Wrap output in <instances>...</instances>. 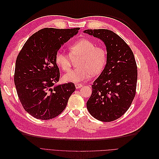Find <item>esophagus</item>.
<instances>
[{
  "label": "esophagus",
  "mask_w": 159,
  "mask_h": 159,
  "mask_svg": "<svg viewBox=\"0 0 159 159\" xmlns=\"http://www.w3.org/2000/svg\"><path fill=\"white\" fill-rule=\"evenodd\" d=\"M75 88H76V89H79V88H80L82 87L83 85H82V84H81L77 83V84H75Z\"/></svg>",
  "instance_id": "1"
}]
</instances>
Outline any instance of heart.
<instances>
[{
    "instance_id": "b5f03b06",
    "label": "heart",
    "mask_w": 159,
    "mask_h": 159,
    "mask_svg": "<svg viewBox=\"0 0 159 159\" xmlns=\"http://www.w3.org/2000/svg\"><path fill=\"white\" fill-rule=\"evenodd\" d=\"M70 56L60 50L55 54L57 66L64 71H69L71 59L78 58L76 66L78 68L70 71L63 76L67 82L78 83L88 79L90 75H97L102 72L106 64L107 52L103 47L88 38H83L75 42L70 47Z\"/></svg>"
}]
</instances>
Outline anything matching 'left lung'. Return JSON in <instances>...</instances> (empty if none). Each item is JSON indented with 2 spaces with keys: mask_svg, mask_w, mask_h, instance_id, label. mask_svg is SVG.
Instances as JSON below:
<instances>
[{
  "mask_svg": "<svg viewBox=\"0 0 159 159\" xmlns=\"http://www.w3.org/2000/svg\"><path fill=\"white\" fill-rule=\"evenodd\" d=\"M84 32L102 40L107 49V63L91 85L88 110L101 121H115L129 109L135 96L137 67L134 54L127 43L111 30L89 29Z\"/></svg>",
  "mask_w": 159,
  "mask_h": 159,
  "instance_id": "left-lung-1",
  "label": "left lung"
}]
</instances>
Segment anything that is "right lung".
Segmentation results:
<instances>
[{"mask_svg":"<svg viewBox=\"0 0 159 159\" xmlns=\"http://www.w3.org/2000/svg\"><path fill=\"white\" fill-rule=\"evenodd\" d=\"M79 30L44 28L28 38L19 52L14 84L24 109L34 117L48 120L57 117L75 90L74 83L55 85L60 79L55 54Z\"/></svg>","mask_w":159,"mask_h":159,"instance_id":"1","label":"right lung"}]
</instances>
